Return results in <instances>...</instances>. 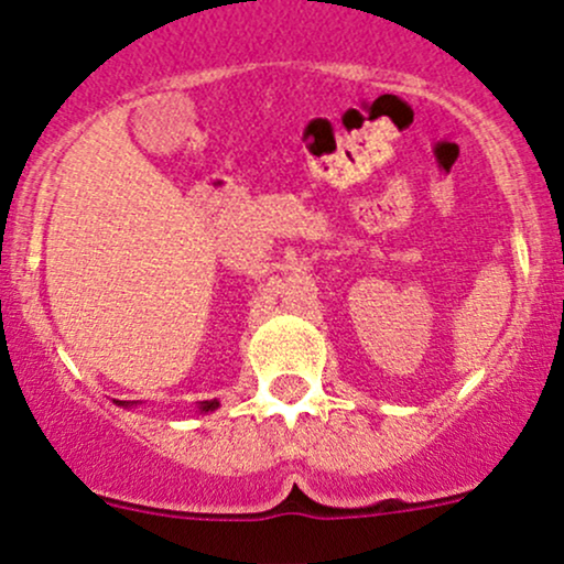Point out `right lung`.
I'll return each mask as SVG.
<instances>
[{"instance_id":"1","label":"right lung","mask_w":564,"mask_h":564,"mask_svg":"<svg viewBox=\"0 0 564 564\" xmlns=\"http://www.w3.org/2000/svg\"><path fill=\"white\" fill-rule=\"evenodd\" d=\"M121 405H124V403H121ZM217 405H219L217 400H204V403H200V411H215Z\"/></svg>"}]
</instances>
